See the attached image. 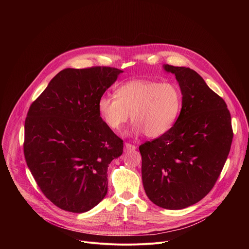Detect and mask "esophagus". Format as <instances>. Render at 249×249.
<instances>
[{
	"instance_id": "34e87169",
	"label": "esophagus",
	"mask_w": 249,
	"mask_h": 249,
	"mask_svg": "<svg viewBox=\"0 0 249 249\" xmlns=\"http://www.w3.org/2000/svg\"><path fill=\"white\" fill-rule=\"evenodd\" d=\"M124 148H125V151H134V150H136V146L132 145L130 143H125Z\"/></svg>"
}]
</instances>
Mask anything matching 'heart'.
<instances>
[{
	"label": "heart",
	"instance_id": "1",
	"mask_svg": "<svg viewBox=\"0 0 249 249\" xmlns=\"http://www.w3.org/2000/svg\"><path fill=\"white\" fill-rule=\"evenodd\" d=\"M182 107V92L178 85L154 80H132L121 85L116 96L103 94L97 101L102 121L113 131H119L131 113L135 134L145 132L158 138L168 132Z\"/></svg>",
	"mask_w": 249,
	"mask_h": 249
}]
</instances>
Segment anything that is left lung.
Returning <instances> with one entry per match:
<instances>
[{"label": "left lung", "instance_id": "left-lung-1", "mask_svg": "<svg viewBox=\"0 0 249 249\" xmlns=\"http://www.w3.org/2000/svg\"><path fill=\"white\" fill-rule=\"evenodd\" d=\"M182 92L180 114L171 129L139 147L142 179L157 206L180 210L196 204L214 187L232 142L225 100L194 70L163 65Z\"/></svg>", "mask_w": 249, "mask_h": 249}]
</instances>
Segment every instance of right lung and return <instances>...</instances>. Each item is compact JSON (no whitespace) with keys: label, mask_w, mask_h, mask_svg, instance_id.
<instances>
[{"label":"right lung","mask_w":249,"mask_h":249,"mask_svg":"<svg viewBox=\"0 0 249 249\" xmlns=\"http://www.w3.org/2000/svg\"><path fill=\"white\" fill-rule=\"evenodd\" d=\"M123 71L65 69L30 105L23 153L42 193L72 213L95 207L107 193L108 164L123 141L102 121L97 101Z\"/></svg>","instance_id":"obj_1"}]
</instances>
